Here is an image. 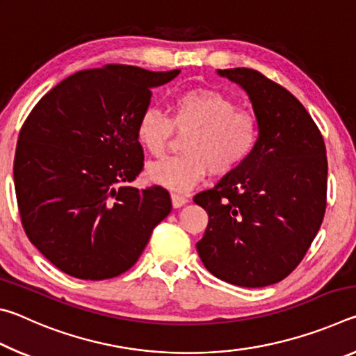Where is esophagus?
Here are the masks:
<instances>
[{"mask_svg": "<svg viewBox=\"0 0 356 356\" xmlns=\"http://www.w3.org/2000/svg\"><path fill=\"white\" fill-rule=\"evenodd\" d=\"M171 202H172V207H174V209H179V207L185 206V204H186V197L179 196V195H171Z\"/></svg>", "mask_w": 356, "mask_h": 356, "instance_id": "obj_1", "label": "esophagus"}]
</instances>
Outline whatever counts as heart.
I'll return each instance as SVG.
<instances>
[{"mask_svg":"<svg viewBox=\"0 0 356 356\" xmlns=\"http://www.w3.org/2000/svg\"><path fill=\"white\" fill-rule=\"evenodd\" d=\"M172 130L188 134L182 156L163 159L146 168L150 184L176 193L200 185L209 171L225 176L242 163L256 143L257 129L251 114L213 89H188L171 104V119L155 108L144 111L136 124V138L152 155L165 152Z\"/></svg>","mask_w":356,"mask_h":356,"instance_id":"heart-1","label":"heart"}]
</instances>
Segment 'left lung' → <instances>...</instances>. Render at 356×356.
I'll list each match as a JSON object with an SVG mask.
<instances>
[{"label":"left lung","mask_w":356,"mask_h":356,"mask_svg":"<svg viewBox=\"0 0 356 356\" xmlns=\"http://www.w3.org/2000/svg\"><path fill=\"white\" fill-rule=\"evenodd\" d=\"M216 74L248 95L257 138L248 156L195 201L209 215L197 254L240 287L280 282L301 262L327 207V150L305 106L257 70Z\"/></svg>","instance_id":"1"}]
</instances>
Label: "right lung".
Returning <instances> with one entry per match:
<instances>
[{
	"mask_svg": "<svg viewBox=\"0 0 356 356\" xmlns=\"http://www.w3.org/2000/svg\"><path fill=\"white\" fill-rule=\"evenodd\" d=\"M179 74L122 64L80 70L23 124L14 160L22 225L61 272L92 281L127 272L171 212L165 188L130 182L143 170L136 124L150 89Z\"/></svg>",
	"mask_w": 356,
	"mask_h": 356,
	"instance_id": "1",
	"label": "right lung"
}]
</instances>
